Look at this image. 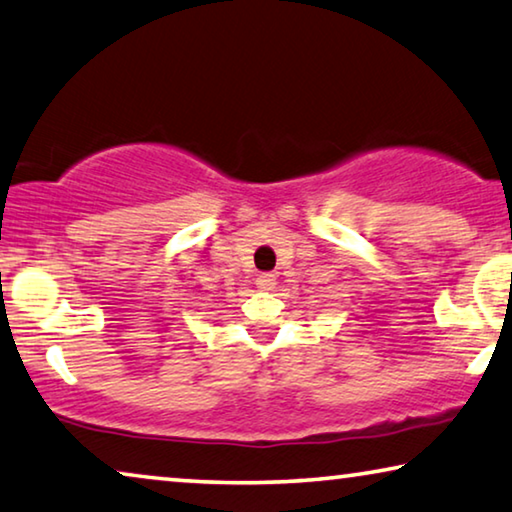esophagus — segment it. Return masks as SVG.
Wrapping results in <instances>:
<instances>
[{
  "mask_svg": "<svg viewBox=\"0 0 512 512\" xmlns=\"http://www.w3.org/2000/svg\"><path fill=\"white\" fill-rule=\"evenodd\" d=\"M257 287L264 289V292H271V289L276 287V276H273V273H262V276L257 278Z\"/></svg>",
  "mask_w": 512,
  "mask_h": 512,
  "instance_id": "1",
  "label": "esophagus"
}]
</instances>
